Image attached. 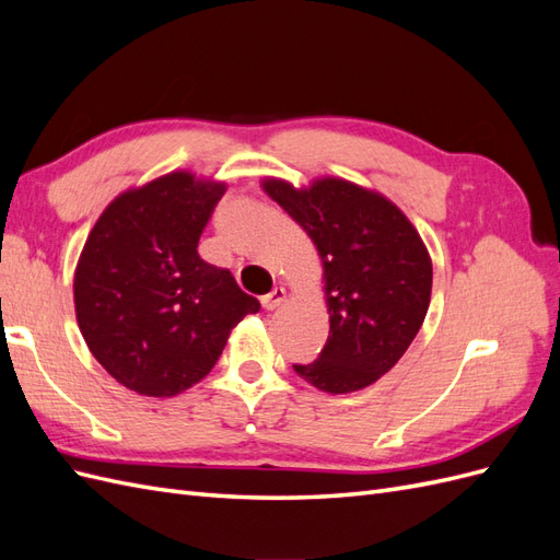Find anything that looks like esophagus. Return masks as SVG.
I'll return each instance as SVG.
<instances>
[{
	"label": "esophagus",
	"instance_id": "obj_1",
	"mask_svg": "<svg viewBox=\"0 0 560 560\" xmlns=\"http://www.w3.org/2000/svg\"><path fill=\"white\" fill-rule=\"evenodd\" d=\"M287 299V292L282 290V287H273V292H268L266 296H261V306L266 311H276L278 306H282Z\"/></svg>",
	"mask_w": 560,
	"mask_h": 560
}]
</instances>
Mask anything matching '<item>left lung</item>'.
I'll return each mask as SVG.
<instances>
[{"mask_svg": "<svg viewBox=\"0 0 560 560\" xmlns=\"http://www.w3.org/2000/svg\"><path fill=\"white\" fill-rule=\"evenodd\" d=\"M264 191L308 233L325 266L329 338L294 371L317 389L346 395L376 383L411 346L432 294V261L418 231L381 194L325 177L296 191Z\"/></svg>", "mask_w": 560, "mask_h": 560, "instance_id": "obj_1", "label": "left lung"}]
</instances>
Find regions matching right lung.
I'll list each match as a JSON object with an SVG mask.
<instances>
[{"label": "right lung", "mask_w": 560, "mask_h": 560, "mask_svg": "<svg viewBox=\"0 0 560 560\" xmlns=\"http://www.w3.org/2000/svg\"><path fill=\"white\" fill-rule=\"evenodd\" d=\"M224 184L171 173L114 198L74 273L79 329L128 389L173 397L206 378L231 329L261 303L231 270L200 259Z\"/></svg>", "instance_id": "add662e5"}]
</instances>
